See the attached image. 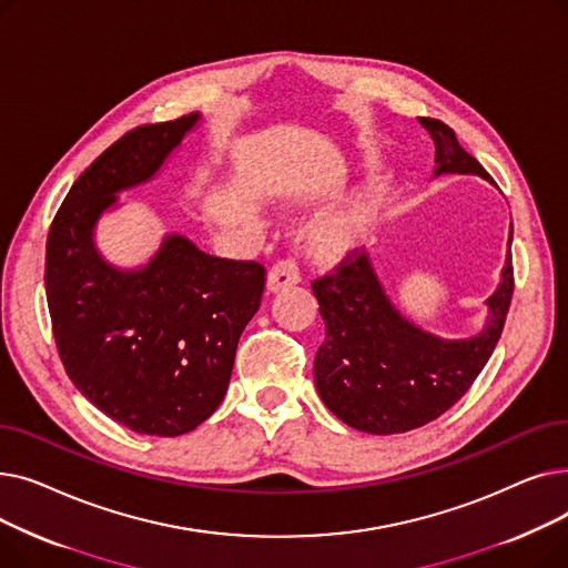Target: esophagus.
Wrapping results in <instances>:
<instances>
[{
	"label": "esophagus",
	"instance_id": "obj_1",
	"mask_svg": "<svg viewBox=\"0 0 568 568\" xmlns=\"http://www.w3.org/2000/svg\"><path fill=\"white\" fill-rule=\"evenodd\" d=\"M300 281H302V266L294 257L278 260L272 266V272H268V290L272 292H276L285 285H292V283H300Z\"/></svg>",
	"mask_w": 568,
	"mask_h": 568
}]
</instances>
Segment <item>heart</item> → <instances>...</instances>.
I'll return each instance as SVG.
<instances>
[{
	"instance_id": "obj_1",
	"label": "heart",
	"mask_w": 568,
	"mask_h": 568,
	"mask_svg": "<svg viewBox=\"0 0 568 568\" xmlns=\"http://www.w3.org/2000/svg\"><path fill=\"white\" fill-rule=\"evenodd\" d=\"M368 214H371L368 204L356 206V209H352V212H347V214H341V216H334V219L326 221L322 225L320 234H322V239H324L326 244H343V242H347V239L356 230H359L366 223Z\"/></svg>"
}]
</instances>
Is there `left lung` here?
Wrapping results in <instances>:
<instances>
[{"label": "left lung", "instance_id": "obj_1", "mask_svg": "<svg viewBox=\"0 0 568 568\" xmlns=\"http://www.w3.org/2000/svg\"><path fill=\"white\" fill-rule=\"evenodd\" d=\"M435 140L439 172H476L484 165L460 146L454 129L419 116ZM493 182V179H490ZM326 336L315 354L320 398L347 426L392 435L422 428L452 409L479 377L501 336L514 296V257L488 300V326L474 338L446 343L403 320L386 300L368 257L352 248L313 281Z\"/></svg>", "mask_w": 568, "mask_h": 568}]
</instances>
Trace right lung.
<instances>
[{"instance_id":"add662e5","label":"right lung","mask_w":568,"mask_h":568,"mask_svg":"<svg viewBox=\"0 0 568 568\" xmlns=\"http://www.w3.org/2000/svg\"><path fill=\"white\" fill-rule=\"evenodd\" d=\"M197 122L142 124L89 165L52 219L45 296L57 352L75 389L142 435L191 433L221 405L266 272L253 260L206 255L168 236L140 272H116L92 230L114 193L146 182Z\"/></svg>"}]
</instances>
